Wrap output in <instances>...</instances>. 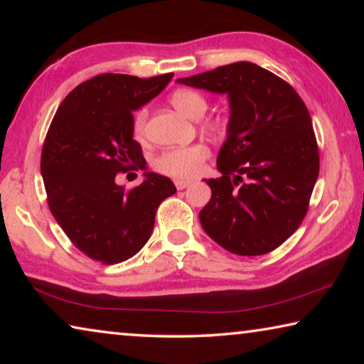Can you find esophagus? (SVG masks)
I'll return each mask as SVG.
<instances>
[{
	"label": "esophagus",
	"instance_id": "obj_1",
	"mask_svg": "<svg viewBox=\"0 0 364 364\" xmlns=\"http://www.w3.org/2000/svg\"><path fill=\"white\" fill-rule=\"evenodd\" d=\"M189 184H191V181L189 180H183V178H176V180H175V186H176L178 191L186 189Z\"/></svg>",
	"mask_w": 364,
	"mask_h": 364
}]
</instances>
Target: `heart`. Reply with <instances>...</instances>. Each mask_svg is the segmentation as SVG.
Instances as JSON below:
<instances>
[{
    "label": "heart",
    "instance_id": "obj_1",
    "mask_svg": "<svg viewBox=\"0 0 364 364\" xmlns=\"http://www.w3.org/2000/svg\"><path fill=\"white\" fill-rule=\"evenodd\" d=\"M171 104L178 112L188 117L191 120H199L205 115L208 102L205 96L197 93L194 90H178L171 95ZM147 119V109H139L133 117V134L136 138H143ZM207 128L210 132H221L223 123L218 120L208 122ZM208 157V149L204 144H193L188 147H175L160 154L154 160V167L165 175L188 178L196 175L200 170V165Z\"/></svg>",
    "mask_w": 364,
    "mask_h": 364
}]
</instances>
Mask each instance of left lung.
I'll return each mask as SVG.
<instances>
[{
    "mask_svg": "<svg viewBox=\"0 0 364 364\" xmlns=\"http://www.w3.org/2000/svg\"><path fill=\"white\" fill-rule=\"evenodd\" d=\"M178 83L226 95L221 173L199 213L215 242L244 257L263 255L292 236L308 210L319 154L308 109L291 85L263 67L234 63L178 78Z\"/></svg>",
    "mask_w": 364,
    "mask_h": 364,
    "instance_id": "1",
    "label": "left lung"
}]
</instances>
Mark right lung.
Here are the masks:
<instances>
[{
  "mask_svg": "<svg viewBox=\"0 0 364 364\" xmlns=\"http://www.w3.org/2000/svg\"><path fill=\"white\" fill-rule=\"evenodd\" d=\"M173 73L138 78L101 73L60 102L41 152L53 217L72 244L104 264L125 262L149 241L160 202L176 193L170 178L146 171L132 191L115 175L146 160L133 139V110L154 100Z\"/></svg>",
  "mask_w": 364,
  "mask_h": 364,
  "instance_id": "right-lung-1",
  "label": "right lung"
}]
</instances>
